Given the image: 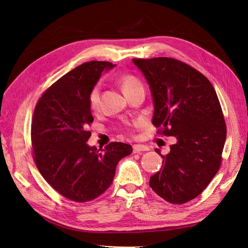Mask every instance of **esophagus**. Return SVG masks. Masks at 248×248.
<instances>
[{
  "mask_svg": "<svg viewBox=\"0 0 248 248\" xmlns=\"http://www.w3.org/2000/svg\"><path fill=\"white\" fill-rule=\"evenodd\" d=\"M149 148L144 145H133V153H140V152H144L148 151Z\"/></svg>",
  "mask_w": 248,
  "mask_h": 248,
  "instance_id": "1",
  "label": "esophagus"
}]
</instances>
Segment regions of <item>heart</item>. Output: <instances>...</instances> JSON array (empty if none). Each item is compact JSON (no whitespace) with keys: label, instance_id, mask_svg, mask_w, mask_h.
Masks as SVG:
<instances>
[{"label":"heart","instance_id":"heart-1","mask_svg":"<svg viewBox=\"0 0 248 248\" xmlns=\"http://www.w3.org/2000/svg\"><path fill=\"white\" fill-rule=\"evenodd\" d=\"M119 81L126 96L130 94L131 92L136 91V90L142 88L140 80L137 77H134L133 74H123V76L120 78ZM88 101H89V106L92 110L98 109L99 103H100V87L98 85L94 86L91 89V91L89 93Z\"/></svg>","mask_w":248,"mask_h":248}]
</instances>
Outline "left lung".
<instances>
[{"mask_svg": "<svg viewBox=\"0 0 248 248\" xmlns=\"http://www.w3.org/2000/svg\"><path fill=\"white\" fill-rule=\"evenodd\" d=\"M152 93V123L157 133L176 137L150 187L170 204L197 198L218 171L227 126L218 97L210 80L179 60L132 59ZM159 150H156V152Z\"/></svg>", "mask_w": 248, "mask_h": 248, "instance_id": "1", "label": "left lung"}]
</instances>
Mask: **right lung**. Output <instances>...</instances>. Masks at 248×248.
Masks as SVG:
<instances>
[{
  "mask_svg": "<svg viewBox=\"0 0 248 248\" xmlns=\"http://www.w3.org/2000/svg\"><path fill=\"white\" fill-rule=\"evenodd\" d=\"M115 65L91 61L78 66L52 84L37 102L31 125L33 158L46 181L73 202L92 201L106 191L116 167L132 147L111 141L90 147L93 122L88 97L101 72Z\"/></svg>",
  "mask_w": 248,
  "mask_h": 248,
  "instance_id": "1",
  "label": "right lung"
}]
</instances>
